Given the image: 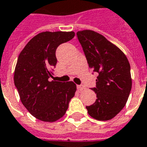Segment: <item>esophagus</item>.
<instances>
[{"instance_id":"esophagus-1","label":"esophagus","mask_w":147,"mask_h":147,"mask_svg":"<svg viewBox=\"0 0 147 147\" xmlns=\"http://www.w3.org/2000/svg\"><path fill=\"white\" fill-rule=\"evenodd\" d=\"M77 89L81 91V90H83L86 89V87H85L84 86H83V85H77Z\"/></svg>"}]
</instances>
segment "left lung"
<instances>
[{"label": "left lung", "instance_id": "1", "mask_svg": "<svg viewBox=\"0 0 147 147\" xmlns=\"http://www.w3.org/2000/svg\"><path fill=\"white\" fill-rule=\"evenodd\" d=\"M77 37L89 67L97 72L96 102L86 106L95 120L113 119L125 107L132 87L130 65L124 53L103 35L91 30H80Z\"/></svg>", "mask_w": 147, "mask_h": 147}]
</instances>
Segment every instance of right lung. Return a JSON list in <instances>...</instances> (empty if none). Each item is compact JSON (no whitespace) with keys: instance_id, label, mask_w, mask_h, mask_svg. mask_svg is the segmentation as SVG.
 I'll use <instances>...</instances> for the list:
<instances>
[{"instance_id":"add662e5","label":"right lung","mask_w":147,"mask_h":147,"mask_svg":"<svg viewBox=\"0 0 147 147\" xmlns=\"http://www.w3.org/2000/svg\"><path fill=\"white\" fill-rule=\"evenodd\" d=\"M74 31L41 32L23 49L16 64L13 81L21 103L30 114L44 122H55L65 114L77 86L49 81L57 64L56 50L74 38Z\"/></svg>"}]
</instances>
